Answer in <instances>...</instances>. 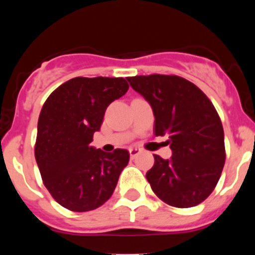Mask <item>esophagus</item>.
<instances>
[{"label":"esophagus","mask_w":255,"mask_h":255,"mask_svg":"<svg viewBox=\"0 0 255 255\" xmlns=\"http://www.w3.org/2000/svg\"><path fill=\"white\" fill-rule=\"evenodd\" d=\"M140 149L139 148H134V146H132V148H129V155H130V158L132 159H134L135 156L138 155V154L140 153Z\"/></svg>","instance_id":"1"}]
</instances>
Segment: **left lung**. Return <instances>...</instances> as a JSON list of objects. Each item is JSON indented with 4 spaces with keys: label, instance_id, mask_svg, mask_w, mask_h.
<instances>
[{
    "label": "left lung",
    "instance_id": "left-lung-1",
    "mask_svg": "<svg viewBox=\"0 0 255 255\" xmlns=\"http://www.w3.org/2000/svg\"><path fill=\"white\" fill-rule=\"evenodd\" d=\"M150 105L155 135H169L173 155H154L146 180L154 194L174 207L187 208L210 196L225 165V134L212 102L196 85L175 75L127 78Z\"/></svg>",
    "mask_w": 255,
    "mask_h": 255
}]
</instances>
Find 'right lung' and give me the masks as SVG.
<instances>
[{
    "label": "right lung",
    "mask_w": 255,
    "mask_h": 255,
    "mask_svg": "<svg viewBox=\"0 0 255 255\" xmlns=\"http://www.w3.org/2000/svg\"><path fill=\"white\" fill-rule=\"evenodd\" d=\"M128 87L123 78H75L45 101L38 120L35 160L45 187L63 207L86 212L112 196L129 153H106L90 143L109 105Z\"/></svg>",
    "instance_id": "right-lung-1"
}]
</instances>
